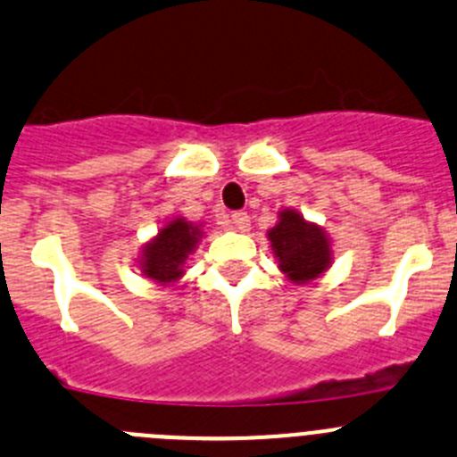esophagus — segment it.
Here are the masks:
<instances>
[{
	"mask_svg": "<svg viewBox=\"0 0 457 457\" xmlns=\"http://www.w3.org/2000/svg\"><path fill=\"white\" fill-rule=\"evenodd\" d=\"M231 224L236 226L237 231H249L251 220H249V215H246V212L237 211V212H233V215H231Z\"/></svg>",
	"mask_w": 457,
	"mask_h": 457,
	"instance_id": "1",
	"label": "esophagus"
}]
</instances>
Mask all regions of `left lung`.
Returning a JSON list of instances; mask_svg holds the SVG:
<instances>
[{
  "label": "left lung",
  "mask_w": 457,
  "mask_h": 457,
  "mask_svg": "<svg viewBox=\"0 0 457 457\" xmlns=\"http://www.w3.org/2000/svg\"><path fill=\"white\" fill-rule=\"evenodd\" d=\"M271 249L280 262L282 271L294 282H307L319 278L329 267V242L323 228L307 224L296 211L280 212V220L269 231Z\"/></svg>",
  "instance_id": "8db88e82"
}]
</instances>
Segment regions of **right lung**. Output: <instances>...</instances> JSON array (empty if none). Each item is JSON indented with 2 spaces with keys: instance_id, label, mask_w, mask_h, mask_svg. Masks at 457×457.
Instances as JSON below:
<instances>
[{
  "instance_id": "right-lung-1",
  "label": "right lung",
  "mask_w": 457,
  "mask_h": 457,
  "mask_svg": "<svg viewBox=\"0 0 457 457\" xmlns=\"http://www.w3.org/2000/svg\"><path fill=\"white\" fill-rule=\"evenodd\" d=\"M199 240V226L177 217L161 228L159 236L143 249V276L156 282H172L184 273V262Z\"/></svg>"
}]
</instances>
